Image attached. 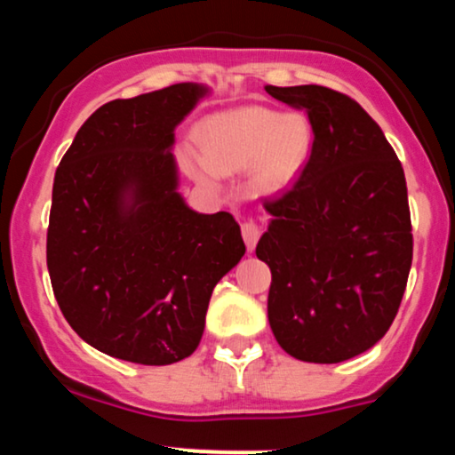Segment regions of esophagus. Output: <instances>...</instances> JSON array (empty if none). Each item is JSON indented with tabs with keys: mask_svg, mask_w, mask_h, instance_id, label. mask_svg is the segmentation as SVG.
I'll return each mask as SVG.
<instances>
[{
	"mask_svg": "<svg viewBox=\"0 0 455 455\" xmlns=\"http://www.w3.org/2000/svg\"><path fill=\"white\" fill-rule=\"evenodd\" d=\"M242 235H243L245 248H248V252H252V250L257 248V243H259L260 228L252 220H248V222L242 224Z\"/></svg>",
	"mask_w": 455,
	"mask_h": 455,
	"instance_id": "34e87169",
	"label": "esophagus"
}]
</instances>
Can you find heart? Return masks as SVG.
I'll return each instance as SVG.
<instances>
[{
    "label": "heart",
    "mask_w": 455,
    "mask_h": 455,
    "mask_svg": "<svg viewBox=\"0 0 455 455\" xmlns=\"http://www.w3.org/2000/svg\"><path fill=\"white\" fill-rule=\"evenodd\" d=\"M203 148L181 149V164L196 181L218 186L224 173L250 169L254 190L275 195L304 173L315 148V128L304 113L242 107L203 124Z\"/></svg>",
    "instance_id": "b5f03b06"
}]
</instances>
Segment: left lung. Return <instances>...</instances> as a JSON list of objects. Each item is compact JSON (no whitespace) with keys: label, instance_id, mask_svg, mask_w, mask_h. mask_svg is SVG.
<instances>
[{"label":"left lung","instance_id":"obj_1","mask_svg":"<svg viewBox=\"0 0 455 455\" xmlns=\"http://www.w3.org/2000/svg\"><path fill=\"white\" fill-rule=\"evenodd\" d=\"M265 92L304 107L315 128L304 173L265 205L271 222L257 257L271 269V331L301 362H347L387 333L404 295L412 260L404 171L379 124L344 93Z\"/></svg>","mask_w":455,"mask_h":455}]
</instances>
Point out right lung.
<instances>
[{
  "mask_svg": "<svg viewBox=\"0 0 455 455\" xmlns=\"http://www.w3.org/2000/svg\"><path fill=\"white\" fill-rule=\"evenodd\" d=\"M210 93L177 83L102 104L55 171V299L83 340L124 362L190 357L213 286L245 252L231 213H198L177 190L175 128Z\"/></svg>",
  "mask_w": 455,
  "mask_h": 455,
  "instance_id": "1",
  "label": "right lung"
}]
</instances>
